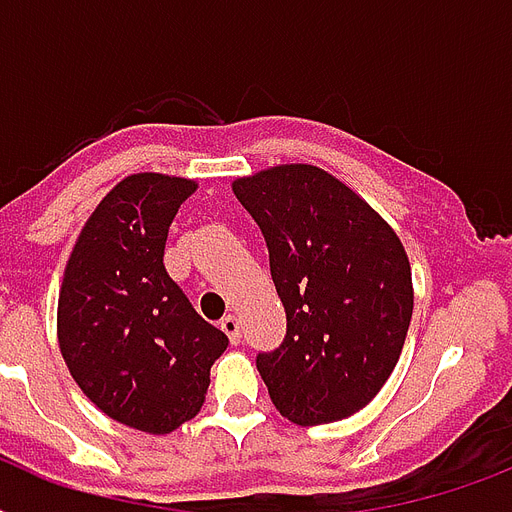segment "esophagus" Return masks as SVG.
Masks as SVG:
<instances>
[{
    "label": "esophagus",
    "instance_id": "1",
    "mask_svg": "<svg viewBox=\"0 0 512 512\" xmlns=\"http://www.w3.org/2000/svg\"><path fill=\"white\" fill-rule=\"evenodd\" d=\"M220 329H223L225 335H228V340H231L233 345H239L241 329H239V319H236L233 313H228V316H223V319H220Z\"/></svg>",
    "mask_w": 512,
    "mask_h": 512
}]
</instances>
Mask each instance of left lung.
<instances>
[{"mask_svg": "<svg viewBox=\"0 0 512 512\" xmlns=\"http://www.w3.org/2000/svg\"><path fill=\"white\" fill-rule=\"evenodd\" d=\"M268 244L287 337L257 356L273 406L297 425L345 420L388 382L412 321L409 257L353 188L313 164L236 177Z\"/></svg>", "mask_w": 512, "mask_h": 512, "instance_id": "1", "label": "left lung"}]
</instances>
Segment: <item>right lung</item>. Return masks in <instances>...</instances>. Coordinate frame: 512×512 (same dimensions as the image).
<instances>
[{
    "mask_svg": "<svg viewBox=\"0 0 512 512\" xmlns=\"http://www.w3.org/2000/svg\"><path fill=\"white\" fill-rule=\"evenodd\" d=\"M196 180L127 175L87 217L58 295V345L82 393L111 420L164 436L204 406L228 337L193 311L164 244Z\"/></svg>",
    "mask_w": 512,
    "mask_h": 512,
    "instance_id": "obj_1",
    "label": "right lung"
}]
</instances>
